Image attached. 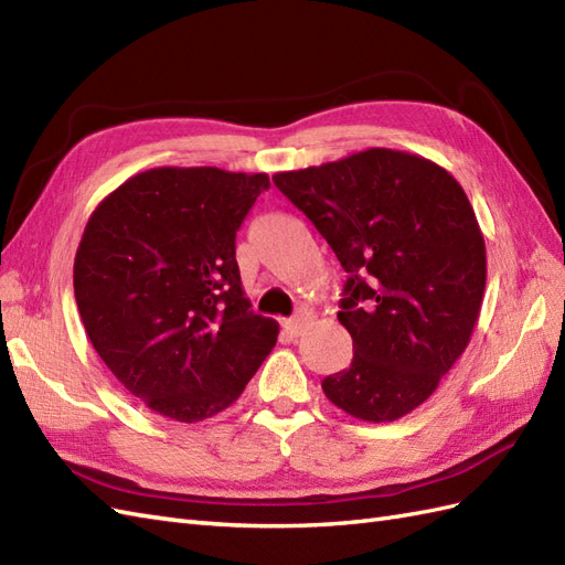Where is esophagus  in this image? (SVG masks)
<instances>
[{"mask_svg":"<svg viewBox=\"0 0 565 565\" xmlns=\"http://www.w3.org/2000/svg\"><path fill=\"white\" fill-rule=\"evenodd\" d=\"M303 328H307V318H287V320H282V330L289 334V338H299Z\"/></svg>","mask_w":565,"mask_h":565,"instance_id":"obj_1","label":"esophagus"}]
</instances>
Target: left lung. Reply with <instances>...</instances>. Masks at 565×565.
<instances>
[{
    "label": "left lung",
    "mask_w": 565,
    "mask_h": 565,
    "mask_svg": "<svg viewBox=\"0 0 565 565\" xmlns=\"http://www.w3.org/2000/svg\"><path fill=\"white\" fill-rule=\"evenodd\" d=\"M347 270L340 323L349 369L328 399L365 423H390L437 390L478 323L487 256L463 188L430 159L373 147L273 175Z\"/></svg>",
    "instance_id": "obj_1"
}]
</instances>
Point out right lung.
<instances>
[{
	"mask_svg": "<svg viewBox=\"0 0 565 565\" xmlns=\"http://www.w3.org/2000/svg\"><path fill=\"white\" fill-rule=\"evenodd\" d=\"M266 173L161 166L104 196L75 252L89 342L118 383L178 423L221 414L278 340L249 311L235 235Z\"/></svg>",
	"mask_w": 565,
	"mask_h": 565,
	"instance_id": "obj_1",
	"label": "right lung"
}]
</instances>
